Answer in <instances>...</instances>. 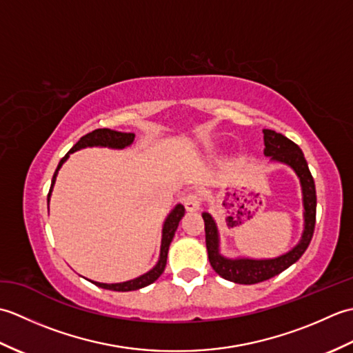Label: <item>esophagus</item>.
I'll return each mask as SVG.
<instances>
[{
	"label": "esophagus",
	"instance_id": "34e87169",
	"mask_svg": "<svg viewBox=\"0 0 353 353\" xmlns=\"http://www.w3.org/2000/svg\"><path fill=\"white\" fill-rule=\"evenodd\" d=\"M183 206H185V209H186V211H188V212H196V211H199L200 206H201V199H200L199 194L190 192L188 196H185V197H183Z\"/></svg>",
	"mask_w": 353,
	"mask_h": 353
}]
</instances>
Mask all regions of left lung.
Instances as JSON below:
<instances>
[{
    "instance_id": "1",
    "label": "left lung",
    "mask_w": 353,
    "mask_h": 353,
    "mask_svg": "<svg viewBox=\"0 0 353 353\" xmlns=\"http://www.w3.org/2000/svg\"><path fill=\"white\" fill-rule=\"evenodd\" d=\"M264 154L272 157V161L282 162L288 165L299 177L302 185V196H303V234L301 241L297 245L287 253L273 259H249V258H224L220 253V238L219 228H216L215 220L211 214L203 212L201 216L205 220V234H206V249L208 258L211 262L212 268L216 274H220L223 279H228L235 283L252 285L258 282H264L270 277L282 273L290 265L294 264L296 261L301 259L305 250L314 235V228H316V208H317V196H316V185L311 176V171L306 163L302 150L299 148L291 139L283 137L282 133L274 130L264 129Z\"/></svg>"
}]
</instances>
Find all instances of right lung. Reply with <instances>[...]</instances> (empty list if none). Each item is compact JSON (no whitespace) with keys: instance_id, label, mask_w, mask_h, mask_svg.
Masks as SVG:
<instances>
[{"instance_id":"right-lung-1","label":"right lung","mask_w":353,"mask_h":353,"mask_svg":"<svg viewBox=\"0 0 353 353\" xmlns=\"http://www.w3.org/2000/svg\"><path fill=\"white\" fill-rule=\"evenodd\" d=\"M134 139V134L133 133H125V132H117V130H110V129H97L91 133L85 134V137H81L80 141L77 142L76 145H74L68 153H66L62 161L59 162L57 168L54 176H52V181H51V188L48 192V203H50V197H51V191H52V186H54L56 182V176H57V171L61 170V167L63 165V162L68 159L70 153L77 152L80 148H85V147H109V148H124V147H129ZM185 215V208L182 205H176V208L172 209V211L168 214L167 219H165L163 223V228H162V243H161V254H159V261H157V264L147 272L145 274H142L137 279H132V281H127V282H119V283H101V282H94L97 287L104 288V290H112V291H133V290H139V288H144L147 285L153 283L157 277H159L163 270L165 265H167V256H168V249H170V244L172 241V236H174L177 226H179V221L182 220V216Z\"/></svg>"}]
</instances>
